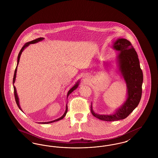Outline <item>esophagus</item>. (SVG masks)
I'll use <instances>...</instances> for the list:
<instances>
[{
	"mask_svg": "<svg viewBox=\"0 0 158 158\" xmlns=\"http://www.w3.org/2000/svg\"><path fill=\"white\" fill-rule=\"evenodd\" d=\"M87 79H88V77L86 76H85L83 77V80H84V81H86Z\"/></svg>",
	"mask_w": 158,
	"mask_h": 158,
	"instance_id": "obj_1",
	"label": "esophagus"
}]
</instances>
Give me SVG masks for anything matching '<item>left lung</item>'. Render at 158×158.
I'll return each instance as SVG.
<instances>
[{
    "instance_id": "left-lung-1",
    "label": "left lung",
    "mask_w": 158,
    "mask_h": 158,
    "mask_svg": "<svg viewBox=\"0 0 158 158\" xmlns=\"http://www.w3.org/2000/svg\"><path fill=\"white\" fill-rule=\"evenodd\" d=\"M113 49L118 52L115 63L117 72L126 84L127 94L122 105L110 114H98L95 113L91 103L92 115L101 120L114 121L126 118L139 105L142 97L143 76L140 62L135 49L130 42L123 38L116 40L113 44ZM106 69L113 67L111 61H104Z\"/></svg>"
}]
</instances>
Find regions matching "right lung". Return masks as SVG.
<instances>
[{
    "mask_svg": "<svg viewBox=\"0 0 158 158\" xmlns=\"http://www.w3.org/2000/svg\"><path fill=\"white\" fill-rule=\"evenodd\" d=\"M44 39V38H38L37 39H36V40H32V41H29V42H28V43H26L23 46V48H21V50H20V52L19 53V54H18V60H17V65H16V68L15 69V73H14V78H13V86H14V95H15V101H16V104L18 105V108L21 110V111H23V110H22V108H21V106H20V104H19V97H18V94H17V92H16V88H15V86H14V83H15V80H16V72H17V68H18V64H19V60H20V57H21V54L23 52V51L27 47H28L30 44H35V43H37L38 42H40V41H43V40ZM79 83H80V80H78L76 82L75 84L69 89V90L68 91V94H67V99H68V97L69 96V95L73 91V90H75L77 88V87H78V86H79ZM67 112H68V103H66V110H65V112L63 114V115L61 116V117H60V118H57V119H56V120H54L51 121H48V122H41V123H39V124H49V123H54V122H56V121H58L60 120H61V119H63L64 117H65V115H66V114H67Z\"/></svg>",
    "mask_w": 158,
    "mask_h": 158,
    "instance_id": "right-lung-1",
    "label": "right lung"
}]
</instances>
